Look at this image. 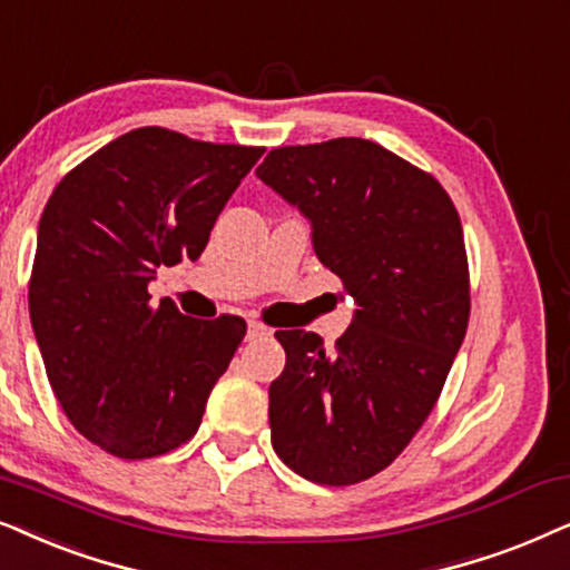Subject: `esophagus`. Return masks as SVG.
<instances>
[{
  "label": "esophagus",
  "mask_w": 570,
  "mask_h": 570,
  "mask_svg": "<svg viewBox=\"0 0 570 570\" xmlns=\"http://www.w3.org/2000/svg\"><path fill=\"white\" fill-rule=\"evenodd\" d=\"M271 333V328H265L263 323H257V321H247V338L253 341V338H261V336H268Z\"/></svg>",
  "instance_id": "34e87169"
}]
</instances>
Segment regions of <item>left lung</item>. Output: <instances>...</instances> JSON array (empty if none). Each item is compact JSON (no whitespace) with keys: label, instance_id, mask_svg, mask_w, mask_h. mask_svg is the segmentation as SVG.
I'll return each mask as SVG.
<instances>
[{"label":"left lung","instance_id":"1","mask_svg":"<svg viewBox=\"0 0 570 570\" xmlns=\"http://www.w3.org/2000/svg\"><path fill=\"white\" fill-rule=\"evenodd\" d=\"M257 177L313 222L317 257L360 305L333 352L276 331L273 451L309 482L370 480L420 432L466 336L459 210L432 174L362 138L273 148Z\"/></svg>","mask_w":570,"mask_h":570}]
</instances>
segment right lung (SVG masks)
<instances>
[{"label": "right lung", "mask_w": 570, "mask_h": 570, "mask_svg": "<svg viewBox=\"0 0 570 570\" xmlns=\"http://www.w3.org/2000/svg\"><path fill=\"white\" fill-rule=\"evenodd\" d=\"M265 148L138 127L67 171L38 224L30 323L75 430L117 459L187 443L247 325L150 305L158 265L197 261Z\"/></svg>", "instance_id": "obj_1"}]
</instances>
